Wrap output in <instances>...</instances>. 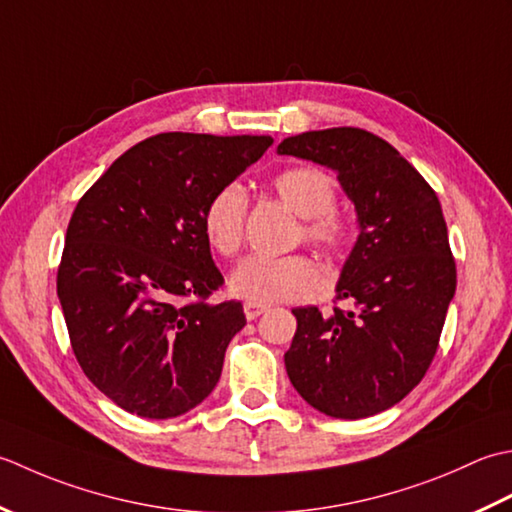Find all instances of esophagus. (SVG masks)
Masks as SVG:
<instances>
[{"label": "esophagus", "instance_id": "34e87169", "mask_svg": "<svg viewBox=\"0 0 512 512\" xmlns=\"http://www.w3.org/2000/svg\"><path fill=\"white\" fill-rule=\"evenodd\" d=\"M243 311H245L247 320H256L258 316H263V314H265L267 307H265V305H256V302H245V305H243Z\"/></svg>", "mask_w": 512, "mask_h": 512}]
</instances>
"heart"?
I'll list each match as a JSON object with an SVG mask.
<instances>
[{
  "mask_svg": "<svg viewBox=\"0 0 512 512\" xmlns=\"http://www.w3.org/2000/svg\"><path fill=\"white\" fill-rule=\"evenodd\" d=\"M280 201L302 216L298 238L327 256H338L349 243L351 227L347 216L333 207L336 183L320 168H289L271 179ZM247 194L238 183H227L207 201L203 212L205 241L216 254L234 256L245 241ZM325 276L316 260L305 254L269 258L249 256L234 269L229 289L238 298L256 305L298 302L318 296Z\"/></svg>",
  "mask_w": 512,
  "mask_h": 512,
  "instance_id": "1",
  "label": "heart"
}]
</instances>
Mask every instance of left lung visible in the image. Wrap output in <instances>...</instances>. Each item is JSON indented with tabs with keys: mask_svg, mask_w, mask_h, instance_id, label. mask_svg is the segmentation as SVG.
Returning a JSON list of instances; mask_svg holds the SVG:
<instances>
[{
	"mask_svg": "<svg viewBox=\"0 0 512 512\" xmlns=\"http://www.w3.org/2000/svg\"><path fill=\"white\" fill-rule=\"evenodd\" d=\"M338 172L360 236L342 267L338 300L351 309L298 307L285 353L294 389L314 409L360 420L409 395L435 358L457 271L442 205L404 156L373 132L329 128L278 145Z\"/></svg>",
	"mask_w": 512,
	"mask_h": 512,
	"instance_id": "8db88e82",
	"label": "left lung"
}]
</instances>
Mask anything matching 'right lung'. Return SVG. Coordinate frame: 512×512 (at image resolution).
Segmentation results:
<instances>
[{
	"mask_svg": "<svg viewBox=\"0 0 512 512\" xmlns=\"http://www.w3.org/2000/svg\"><path fill=\"white\" fill-rule=\"evenodd\" d=\"M271 137L163 132L123 152L79 198L57 269L72 351L121 409L168 420L201 404L245 327L203 234L205 205Z\"/></svg>",
	"mask_w": 512,
	"mask_h": 512,
	"instance_id": "1",
	"label": "right lung"
}]
</instances>
